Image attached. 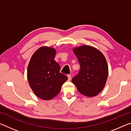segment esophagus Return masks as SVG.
<instances>
[{
    "mask_svg": "<svg viewBox=\"0 0 131 131\" xmlns=\"http://www.w3.org/2000/svg\"><path fill=\"white\" fill-rule=\"evenodd\" d=\"M68 80H70L71 79H72V76L70 74H68Z\"/></svg>",
    "mask_w": 131,
    "mask_h": 131,
    "instance_id": "esophagus-1",
    "label": "esophagus"
}]
</instances>
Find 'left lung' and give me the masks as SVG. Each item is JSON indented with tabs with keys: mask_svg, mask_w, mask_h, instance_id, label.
I'll list each match as a JSON object with an SVG mask.
<instances>
[{
	"mask_svg": "<svg viewBox=\"0 0 131 131\" xmlns=\"http://www.w3.org/2000/svg\"><path fill=\"white\" fill-rule=\"evenodd\" d=\"M80 65L79 73L72 81L84 96H96L103 89L108 76V66L102 53L92 46L73 48Z\"/></svg>",
	"mask_w": 131,
	"mask_h": 131,
	"instance_id": "8db88e82",
	"label": "left lung"
}]
</instances>
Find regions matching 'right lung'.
Instances as JSON below:
<instances>
[{"instance_id":"add662e5","label":"right lung","mask_w":131,"mask_h":131,"mask_svg":"<svg viewBox=\"0 0 131 131\" xmlns=\"http://www.w3.org/2000/svg\"><path fill=\"white\" fill-rule=\"evenodd\" d=\"M56 50L44 46L31 57L27 77L29 84L35 94L43 100L54 98L60 92L62 84L68 79L60 73V65L54 60Z\"/></svg>"}]
</instances>
